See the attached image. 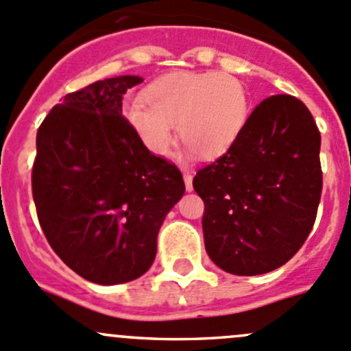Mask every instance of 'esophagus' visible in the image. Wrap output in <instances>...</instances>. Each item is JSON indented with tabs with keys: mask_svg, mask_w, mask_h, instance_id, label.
<instances>
[{
	"mask_svg": "<svg viewBox=\"0 0 351 351\" xmlns=\"http://www.w3.org/2000/svg\"><path fill=\"white\" fill-rule=\"evenodd\" d=\"M192 180H193L192 173H189V171L183 173V182H185V189H186V192H192V190H193Z\"/></svg>",
	"mask_w": 351,
	"mask_h": 351,
	"instance_id": "34e87169",
	"label": "esophagus"
}]
</instances>
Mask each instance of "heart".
Segmentation results:
<instances>
[{
	"instance_id": "1",
	"label": "heart",
	"mask_w": 351,
	"mask_h": 351,
	"mask_svg": "<svg viewBox=\"0 0 351 351\" xmlns=\"http://www.w3.org/2000/svg\"><path fill=\"white\" fill-rule=\"evenodd\" d=\"M145 101L123 104V117L138 141L154 156H166L175 127L190 151L206 159L226 154L250 117L243 82L217 71H173L152 82Z\"/></svg>"
}]
</instances>
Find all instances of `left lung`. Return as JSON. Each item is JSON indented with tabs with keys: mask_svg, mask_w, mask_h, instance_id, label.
Masks as SVG:
<instances>
[{
	"mask_svg": "<svg viewBox=\"0 0 351 351\" xmlns=\"http://www.w3.org/2000/svg\"><path fill=\"white\" fill-rule=\"evenodd\" d=\"M321 134L311 111L287 94L262 101L233 147L199 169L204 243L237 276L287 264L314 226L322 192Z\"/></svg>",
	"mask_w": 351,
	"mask_h": 351,
	"instance_id": "left-lung-1",
	"label": "left lung"
}]
</instances>
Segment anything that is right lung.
Returning <instances> with one entry per match:
<instances>
[{"mask_svg":"<svg viewBox=\"0 0 351 351\" xmlns=\"http://www.w3.org/2000/svg\"><path fill=\"white\" fill-rule=\"evenodd\" d=\"M137 75L66 94L37 130L32 195L51 248L97 285L147 273L166 214L185 192L180 169L151 154L121 114Z\"/></svg>","mask_w":351,"mask_h":351,"instance_id":"add662e5","label":"right lung"}]
</instances>
